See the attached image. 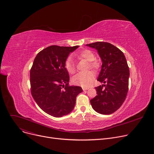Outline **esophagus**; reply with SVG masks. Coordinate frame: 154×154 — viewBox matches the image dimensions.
<instances>
[{"label":"esophagus","instance_id":"34e87169","mask_svg":"<svg viewBox=\"0 0 154 154\" xmlns=\"http://www.w3.org/2000/svg\"><path fill=\"white\" fill-rule=\"evenodd\" d=\"M89 88H88V87H82V89H83V90L84 91H85V90H88Z\"/></svg>","mask_w":154,"mask_h":154}]
</instances>
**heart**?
<instances>
[{"instance_id": "b5f03b06", "label": "heart", "mask_w": 154, "mask_h": 154, "mask_svg": "<svg viewBox=\"0 0 154 154\" xmlns=\"http://www.w3.org/2000/svg\"><path fill=\"white\" fill-rule=\"evenodd\" d=\"M78 59H83L88 61V68L97 70L100 67L99 61L95 59V54L89 49H84L73 54ZM64 67L69 74H74L75 72V66L74 61L70 57H68L64 62ZM95 79V75L91 71L87 72L85 73H79L72 78V82L76 85H80L83 87H89L93 82Z\"/></svg>"}]
</instances>
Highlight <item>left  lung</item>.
I'll list each match as a JSON object with an SVG mask.
<instances>
[{
    "mask_svg": "<svg viewBox=\"0 0 154 154\" xmlns=\"http://www.w3.org/2000/svg\"><path fill=\"white\" fill-rule=\"evenodd\" d=\"M96 49L102 60L97 80L105 84L95 87L97 95L90 100L95 111L110 115L125 101L128 91L129 69L122 51L111 43L95 42L86 45Z\"/></svg>",
    "mask_w": 154,
    "mask_h": 154,
    "instance_id": "1",
    "label": "left lung"
}]
</instances>
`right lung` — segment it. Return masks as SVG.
<instances>
[{
    "instance_id": "right-lung-1",
    "label": "right lung",
    "mask_w": 154,
    "mask_h": 154,
    "mask_svg": "<svg viewBox=\"0 0 154 154\" xmlns=\"http://www.w3.org/2000/svg\"><path fill=\"white\" fill-rule=\"evenodd\" d=\"M78 47H47L38 53L30 69L31 94L39 108L51 116L69 114L82 91L80 87L69 85V75L64 67L69 54Z\"/></svg>"
}]
</instances>
